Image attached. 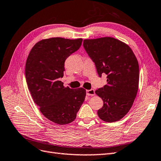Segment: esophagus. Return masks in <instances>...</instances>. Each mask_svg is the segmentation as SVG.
<instances>
[{
	"label": "esophagus",
	"instance_id": "esophagus-1",
	"mask_svg": "<svg viewBox=\"0 0 161 161\" xmlns=\"http://www.w3.org/2000/svg\"><path fill=\"white\" fill-rule=\"evenodd\" d=\"M86 95L89 96H95V92L94 89H90V90H87L86 91Z\"/></svg>",
	"mask_w": 161,
	"mask_h": 161
}]
</instances>
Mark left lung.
I'll use <instances>...</instances> for the list:
<instances>
[{
	"label": "left lung",
	"mask_w": 161,
	"mask_h": 161,
	"mask_svg": "<svg viewBox=\"0 0 161 161\" xmlns=\"http://www.w3.org/2000/svg\"><path fill=\"white\" fill-rule=\"evenodd\" d=\"M83 46L95 62L99 76L108 75V84L95 91L103 101L97 114L106 122L120 120L128 113L138 92L137 58L128 44L114 37L84 40Z\"/></svg>",
	"instance_id": "1"
}]
</instances>
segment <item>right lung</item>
Segmentation results:
<instances>
[{"label": "right lung", "mask_w": 161, "mask_h": 161, "mask_svg": "<svg viewBox=\"0 0 161 161\" xmlns=\"http://www.w3.org/2000/svg\"><path fill=\"white\" fill-rule=\"evenodd\" d=\"M82 39L51 37L37 42L25 64V78L32 98L41 113L53 123L65 125L76 119L85 96L83 88L64 87V62L79 49Z\"/></svg>", "instance_id": "obj_1"}]
</instances>
